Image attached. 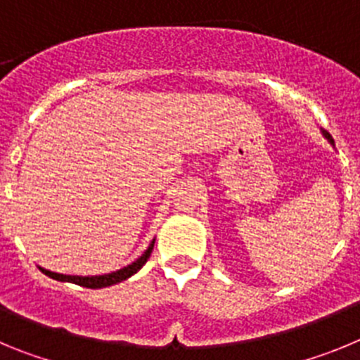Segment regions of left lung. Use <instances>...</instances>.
I'll return each instance as SVG.
<instances>
[{
	"instance_id": "obj_1",
	"label": "left lung",
	"mask_w": 360,
	"mask_h": 360,
	"mask_svg": "<svg viewBox=\"0 0 360 360\" xmlns=\"http://www.w3.org/2000/svg\"><path fill=\"white\" fill-rule=\"evenodd\" d=\"M323 136H324V139H326V141H328V142H330V144H332V146H333V141H332V136H330V133L323 131Z\"/></svg>"
}]
</instances>
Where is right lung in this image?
Wrapping results in <instances>:
<instances>
[{
  "instance_id": "1",
  "label": "right lung",
  "mask_w": 360,
  "mask_h": 360,
  "mask_svg": "<svg viewBox=\"0 0 360 360\" xmlns=\"http://www.w3.org/2000/svg\"><path fill=\"white\" fill-rule=\"evenodd\" d=\"M153 247H155V240L149 243L148 249L144 250L141 257H136L135 262L129 263L128 266H124V269L115 270V272H110V274H103V276H66V274H57V272H52V270H46L43 266H39V270L43 272L44 276H49V278L56 279V281H63V283H73V285H79V287H86V288H104V287H111V285H117L120 281H126L128 278H131L133 274H136L142 266L146 265V262L149 259L153 252Z\"/></svg>"
}]
</instances>
